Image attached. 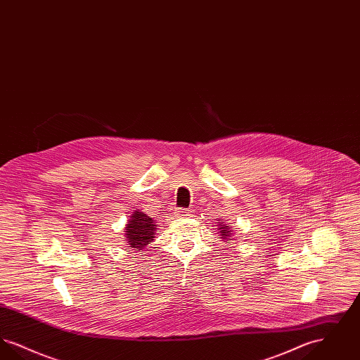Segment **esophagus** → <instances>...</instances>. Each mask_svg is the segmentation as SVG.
<instances>
[{
  "label": "esophagus",
  "mask_w": 360,
  "mask_h": 360,
  "mask_svg": "<svg viewBox=\"0 0 360 360\" xmlns=\"http://www.w3.org/2000/svg\"><path fill=\"white\" fill-rule=\"evenodd\" d=\"M193 212L190 210V209H185V207H179V209H176V212H175V216L176 217H188L190 216Z\"/></svg>",
  "instance_id": "esophagus-1"
}]
</instances>
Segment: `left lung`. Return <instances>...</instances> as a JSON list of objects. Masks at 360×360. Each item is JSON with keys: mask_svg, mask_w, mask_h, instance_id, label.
<instances>
[{"mask_svg": "<svg viewBox=\"0 0 360 360\" xmlns=\"http://www.w3.org/2000/svg\"><path fill=\"white\" fill-rule=\"evenodd\" d=\"M220 223H224V221H220ZM219 225H220L219 231H220V235H221L223 240L229 239L231 233H232V229H229V225L228 224H219ZM226 243H229V241H226Z\"/></svg>", "mask_w": 360, "mask_h": 360, "instance_id": "left-lung-1", "label": "left lung"}]
</instances>
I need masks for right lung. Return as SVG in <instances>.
<instances>
[{
	"instance_id": "right-lung-1",
	"label": "right lung",
	"mask_w": 360,
	"mask_h": 360,
	"mask_svg": "<svg viewBox=\"0 0 360 360\" xmlns=\"http://www.w3.org/2000/svg\"><path fill=\"white\" fill-rule=\"evenodd\" d=\"M155 226L154 220L150 216L140 210H135L125 225L127 244L134 250H143L154 240Z\"/></svg>"
}]
</instances>
